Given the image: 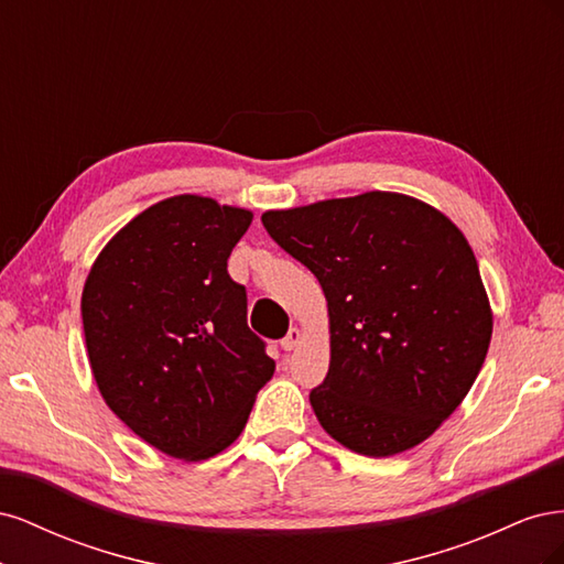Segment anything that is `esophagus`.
<instances>
[{
    "label": "esophagus",
    "instance_id": "obj_1",
    "mask_svg": "<svg viewBox=\"0 0 564 564\" xmlns=\"http://www.w3.org/2000/svg\"><path fill=\"white\" fill-rule=\"evenodd\" d=\"M301 344V329H289V334L282 338V348L284 350H294Z\"/></svg>",
    "mask_w": 564,
    "mask_h": 564
}]
</instances>
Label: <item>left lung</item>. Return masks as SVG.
Masks as SVG:
<instances>
[{"instance_id":"8db88e82","label":"left lung","mask_w":564,"mask_h":564,"mask_svg":"<svg viewBox=\"0 0 564 564\" xmlns=\"http://www.w3.org/2000/svg\"><path fill=\"white\" fill-rule=\"evenodd\" d=\"M261 220L327 299L332 360L311 390L322 429L373 458L431 437L468 395L491 340L464 232L431 204L381 191Z\"/></svg>"}]
</instances>
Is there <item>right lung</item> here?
Listing matches in <instances>:
<instances>
[{
	"instance_id": "1",
	"label": "right lung",
	"mask_w": 564,
	"mask_h": 564,
	"mask_svg": "<svg viewBox=\"0 0 564 564\" xmlns=\"http://www.w3.org/2000/svg\"><path fill=\"white\" fill-rule=\"evenodd\" d=\"M253 214L176 195L119 230L82 292L100 395L155 449L204 460L245 431L275 371L247 324V289L228 275Z\"/></svg>"
}]
</instances>
